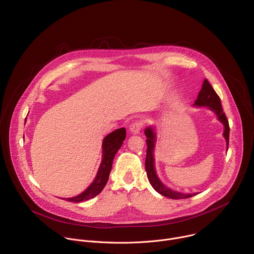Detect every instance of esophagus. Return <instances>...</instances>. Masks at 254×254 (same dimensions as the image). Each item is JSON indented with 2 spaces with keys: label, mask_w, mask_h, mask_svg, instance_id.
Wrapping results in <instances>:
<instances>
[{
  "label": "esophagus",
  "mask_w": 254,
  "mask_h": 254,
  "mask_svg": "<svg viewBox=\"0 0 254 254\" xmlns=\"http://www.w3.org/2000/svg\"><path fill=\"white\" fill-rule=\"evenodd\" d=\"M142 125H143V124H142L141 121H136V122H134V123L130 126V127H129L131 133H133V134L139 133V131H140V129H141V127H142Z\"/></svg>",
  "instance_id": "obj_1"
}]
</instances>
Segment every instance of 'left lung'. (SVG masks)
Instances as JSON below:
<instances>
[{
	"instance_id": "obj_1",
	"label": "left lung",
	"mask_w": 254,
	"mask_h": 254,
	"mask_svg": "<svg viewBox=\"0 0 254 254\" xmlns=\"http://www.w3.org/2000/svg\"><path fill=\"white\" fill-rule=\"evenodd\" d=\"M194 106L196 107H208L210 108L218 117V120L224 125L225 130H224V136L227 140V144L229 147V139H230V126L229 121L226 117V114L223 112L221 99L214 90V88L211 86L209 81L207 79L204 80L202 89L199 92L198 98L195 101ZM144 134L147 137L146 144V159H145V170L147 174V178L149 180V183L153 187V189L161 194L164 197L174 199V200H180V199H187L190 197H193L196 195V193H180L174 190H171L167 188L157 177L155 167H154V146L156 141V135L151 127H148L144 130Z\"/></svg>"
}]
</instances>
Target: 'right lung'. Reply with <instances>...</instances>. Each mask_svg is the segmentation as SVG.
Wrapping results in <instances>:
<instances>
[{"label":"right lung","mask_w":254,"mask_h":254,"mask_svg":"<svg viewBox=\"0 0 254 254\" xmlns=\"http://www.w3.org/2000/svg\"><path fill=\"white\" fill-rule=\"evenodd\" d=\"M126 138V128L122 127L119 129H116L115 131L108 134L104 140H103V158L100 165V168L98 170L97 176L93 183L80 195L73 197V198H63V200L72 202V203H80L87 200H90L97 195H99L102 190L105 188L110 172L112 170L113 160L115 158L116 153L123 145V141Z\"/></svg>","instance_id":"right-lung-1"}]
</instances>
